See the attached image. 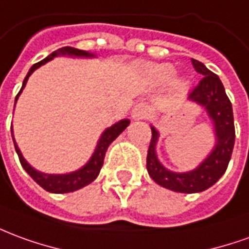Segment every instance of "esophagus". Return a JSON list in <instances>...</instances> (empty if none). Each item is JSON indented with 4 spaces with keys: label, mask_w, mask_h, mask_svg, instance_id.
<instances>
[{
    "label": "esophagus",
    "mask_w": 249,
    "mask_h": 249,
    "mask_svg": "<svg viewBox=\"0 0 249 249\" xmlns=\"http://www.w3.org/2000/svg\"><path fill=\"white\" fill-rule=\"evenodd\" d=\"M149 114V107L147 104H137L136 107L132 110V117L135 120H142L147 119Z\"/></svg>",
    "instance_id": "esophagus-1"
}]
</instances>
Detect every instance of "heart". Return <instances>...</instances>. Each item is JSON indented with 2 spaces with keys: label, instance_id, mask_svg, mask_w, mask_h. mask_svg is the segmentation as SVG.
Here are the masks:
<instances>
[{
  "label": "heart",
  "instance_id": "1",
  "mask_svg": "<svg viewBox=\"0 0 249 249\" xmlns=\"http://www.w3.org/2000/svg\"><path fill=\"white\" fill-rule=\"evenodd\" d=\"M145 76L148 78L149 82H152L154 85L158 86H163L170 83L175 76V69L174 66L168 63H152L145 66L144 69ZM186 81H178L177 82V88L183 90L186 88Z\"/></svg>",
  "mask_w": 249,
  "mask_h": 249
}]
</instances>
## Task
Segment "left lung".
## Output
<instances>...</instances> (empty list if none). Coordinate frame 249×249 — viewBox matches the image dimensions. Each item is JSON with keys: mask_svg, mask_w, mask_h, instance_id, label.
<instances>
[{"mask_svg": "<svg viewBox=\"0 0 249 249\" xmlns=\"http://www.w3.org/2000/svg\"><path fill=\"white\" fill-rule=\"evenodd\" d=\"M191 63L203 78L191 90L189 100L205 107L209 119L213 121L215 144L208 158L194 170L187 173H174L161 164L156 155V142L159 132L151 126L152 139L147 154V170L158 185L177 193H199L209 189L221 178L232 156L234 145V123L232 104L228 98L220 78L206 66L196 59Z\"/></svg>", "mask_w": 249, "mask_h": 249, "instance_id": "1", "label": "left lung"}]
</instances>
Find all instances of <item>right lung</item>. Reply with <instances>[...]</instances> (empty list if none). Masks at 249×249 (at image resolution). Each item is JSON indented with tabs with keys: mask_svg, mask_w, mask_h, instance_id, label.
Listing matches in <instances>:
<instances>
[{
	"mask_svg": "<svg viewBox=\"0 0 249 249\" xmlns=\"http://www.w3.org/2000/svg\"><path fill=\"white\" fill-rule=\"evenodd\" d=\"M62 55H67V56H72V58H93L95 56L94 53H90L88 51H82V50H78V48H74V47H62L56 51H53L51 55H48L46 59L40 60L39 63H35L29 71H28L27 76L22 82L21 90L18 91V94L16 95L15 105L17 100H18V95L21 94L22 89L25 88L27 85L28 78L31 76V74L34 72L36 69H39L40 66L46 64L47 62H50L53 58L56 56H62ZM129 120H121L119 123L113 124L112 126H109L107 129L104 130V133L101 135L100 140L97 142V147H95L94 154L91 155V158L89 159V161L83 167H81L79 170L76 171H72V173L69 174H44L40 173L37 170H35L34 167L31 166L22 156L21 151L18 148L17 142H16L15 137H13V128L10 126V132H12V137H13V142H15V148L16 152L18 155V159H20V163L21 166L24 167V170L27 171L31 178L34 179L35 182L39 186H41L44 190L50 191V193H55V194H63V193H71V191L79 190L85 186L90 185L93 180H94L98 174L101 171V167L104 164V159H105V154H107V147L112 144V142H114L119 135L123 132V130L129 125Z\"/></svg>",
	"mask_w": 249,
	"mask_h": 249,
	"instance_id": "obj_1",
	"label": "right lung"
}]
</instances>
